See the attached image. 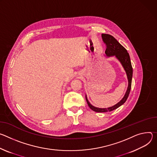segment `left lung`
Wrapping results in <instances>:
<instances>
[{
    "instance_id": "8db88e82",
    "label": "left lung",
    "mask_w": 157,
    "mask_h": 157,
    "mask_svg": "<svg viewBox=\"0 0 157 157\" xmlns=\"http://www.w3.org/2000/svg\"><path fill=\"white\" fill-rule=\"evenodd\" d=\"M101 37L103 42L105 44L107 47L105 52L106 55L108 57L115 56L120 60L121 64H122L127 75V78L128 80V86L127 88V90L124 98L114 106L109 107L107 109H100V108H97L92 106L88 101L87 98H86V97H85V98H86V102H87L89 107L92 110L96 112H111L118 108L121 105H123V104L126 101L130 92L131 86H132V75H133V68H132V66L130 61V56L127 52V50L125 49V48L121 45L112 36H111V35L107 34V33H102Z\"/></svg>"
}]
</instances>
